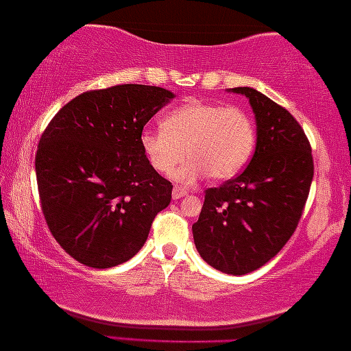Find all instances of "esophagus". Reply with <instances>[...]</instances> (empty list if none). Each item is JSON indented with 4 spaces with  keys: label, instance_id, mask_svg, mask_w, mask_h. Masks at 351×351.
<instances>
[{
    "label": "esophagus",
    "instance_id": "34e87169",
    "mask_svg": "<svg viewBox=\"0 0 351 351\" xmlns=\"http://www.w3.org/2000/svg\"><path fill=\"white\" fill-rule=\"evenodd\" d=\"M186 195V190L185 189H182V186H174V189H172V198L174 199H179V198H182V196H185Z\"/></svg>",
    "mask_w": 351,
    "mask_h": 351
}]
</instances>
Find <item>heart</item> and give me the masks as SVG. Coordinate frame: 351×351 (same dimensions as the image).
I'll return each mask as SVG.
<instances>
[{
	"label": "heart",
	"mask_w": 351,
	"mask_h": 351,
	"mask_svg": "<svg viewBox=\"0 0 351 351\" xmlns=\"http://www.w3.org/2000/svg\"><path fill=\"white\" fill-rule=\"evenodd\" d=\"M162 131H145L141 147L150 166L174 179L191 184L209 174L214 180H228L243 171L256 145V128L244 110L223 104L191 102L162 118Z\"/></svg>",
	"instance_id": "b5f03b06"
}]
</instances>
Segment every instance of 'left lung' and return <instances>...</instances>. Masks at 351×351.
Listing matches in <instances>:
<instances>
[{"label":"left lung","instance_id":"1","mask_svg":"<svg viewBox=\"0 0 351 351\" xmlns=\"http://www.w3.org/2000/svg\"><path fill=\"white\" fill-rule=\"evenodd\" d=\"M232 90L246 95L256 113V152L241 174L206 190L191 230L210 267L246 275L275 257L295 232L315 167L308 138L285 107L252 88Z\"/></svg>","mask_w":351,"mask_h":351}]
</instances>
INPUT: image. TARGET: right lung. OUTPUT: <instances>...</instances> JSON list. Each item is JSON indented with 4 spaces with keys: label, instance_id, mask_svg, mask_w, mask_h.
Masks as SVG:
<instances>
[{
    "label": "right lung",
    "instance_id": "obj_1",
    "mask_svg": "<svg viewBox=\"0 0 351 351\" xmlns=\"http://www.w3.org/2000/svg\"><path fill=\"white\" fill-rule=\"evenodd\" d=\"M172 97L145 84L88 90L43 132L35 156L43 214L56 241L83 265L132 258L169 206L172 184L147 161L141 136Z\"/></svg>",
    "mask_w": 351,
    "mask_h": 351
}]
</instances>
